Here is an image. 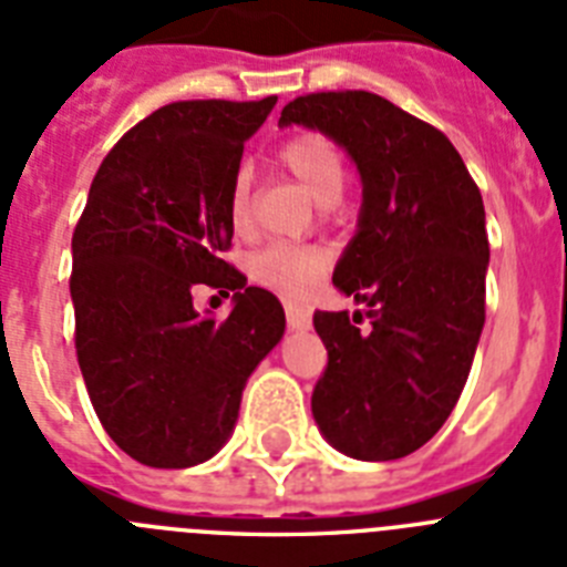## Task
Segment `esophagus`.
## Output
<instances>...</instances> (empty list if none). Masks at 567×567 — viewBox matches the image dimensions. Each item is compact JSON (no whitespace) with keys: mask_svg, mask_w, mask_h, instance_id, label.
<instances>
[{"mask_svg":"<svg viewBox=\"0 0 567 567\" xmlns=\"http://www.w3.org/2000/svg\"><path fill=\"white\" fill-rule=\"evenodd\" d=\"M285 320L291 328H308L311 326V311L299 302H285Z\"/></svg>","mask_w":567,"mask_h":567,"instance_id":"34e87169","label":"esophagus"}]
</instances>
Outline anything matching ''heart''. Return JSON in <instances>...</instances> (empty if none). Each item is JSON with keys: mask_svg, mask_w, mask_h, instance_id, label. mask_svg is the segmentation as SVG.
Here are the masks:
<instances>
[{"mask_svg": "<svg viewBox=\"0 0 567 567\" xmlns=\"http://www.w3.org/2000/svg\"><path fill=\"white\" fill-rule=\"evenodd\" d=\"M276 161L311 193V198H317L320 204L340 202L342 184H346V164H342L340 150L326 135H320V132H297V135L279 144ZM250 207H254L250 173L236 169L230 181V193H227V213H230V221L236 230L247 227ZM326 261L328 256L317 245L274 241V245L256 250L247 268H250V276L256 282L299 297V293L311 291L313 282L326 270Z\"/></svg>", "mask_w": 567, "mask_h": 567, "instance_id": "obj_1", "label": "heart"}]
</instances>
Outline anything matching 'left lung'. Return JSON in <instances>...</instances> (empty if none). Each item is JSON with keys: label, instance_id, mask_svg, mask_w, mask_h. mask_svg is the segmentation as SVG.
<instances>
[{"label": "left lung", "instance_id": "left-lung-1", "mask_svg": "<svg viewBox=\"0 0 567 567\" xmlns=\"http://www.w3.org/2000/svg\"><path fill=\"white\" fill-rule=\"evenodd\" d=\"M291 123L334 137L363 178L334 285L369 311L313 313L328 351L313 421L351 458H403L444 426L482 337V193L444 132L380 94H302L282 109L279 126Z\"/></svg>", "mask_w": 567, "mask_h": 567}]
</instances>
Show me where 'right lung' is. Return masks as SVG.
Here are the masks:
<instances>
[{"instance_id":"1","label":"right lung","mask_w":567,"mask_h":567,"mask_svg":"<svg viewBox=\"0 0 567 567\" xmlns=\"http://www.w3.org/2000/svg\"><path fill=\"white\" fill-rule=\"evenodd\" d=\"M265 100H178L112 146L71 236L74 349L103 430L146 467L184 470L230 437L245 383L285 334L282 302L230 250V181ZM202 287L229 296L218 321Z\"/></svg>"}]
</instances>
